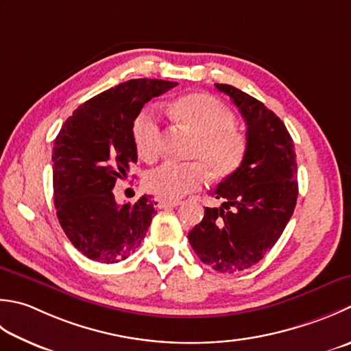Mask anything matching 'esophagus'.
Returning a JSON list of instances; mask_svg holds the SVG:
<instances>
[{
    "mask_svg": "<svg viewBox=\"0 0 351 351\" xmlns=\"http://www.w3.org/2000/svg\"><path fill=\"white\" fill-rule=\"evenodd\" d=\"M181 204V201H167V199H158V207L160 208H170V207H178V205Z\"/></svg>",
    "mask_w": 351,
    "mask_h": 351,
    "instance_id": "obj_1",
    "label": "esophagus"
}]
</instances>
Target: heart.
Returning <instances> with one entry per match:
<instances>
[{"label": "heart", "mask_w": 351, "mask_h": 351, "mask_svg": "<svg viewBox=\"0 0 351 351\" xmlns=\"http://www.w3.org/2000/svg\"><path fill=\"white\" fill-rule=\"evenodd\" d=\"M178 125L195 134L189 156L193 162L164 164L144 178L150 193L175 201L201 189L210 173L215 180L230 176L242 166L248 152V140L234 126L236 117L221 101L204 93L185 94L170 106ZM135 149L144 161L152 162L160 155V121L144 109L132 125Z\"/></svg>", "instance_id": "obj_1"}]
</instances>
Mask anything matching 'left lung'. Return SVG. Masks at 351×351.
Instances as JSON below:
<instances>
[{
  "instance_id": "left-lung-1",
  "label": "left lung",
  "mask_w": 351,
  "mask_h": 351,
  "mask_svg": "<svg viewBox=\"0 0 351 351\" xmlns=\"http://www.w3.org/2000/svg\"><path fill=\"white\" fill-rule=\"evenodd\" d=\"M215 85L242 114L248 152L211 191L223 204L205 208L189 240L202 263L234 274L258 263L283 234L298 196L297 155L285 123L271 109L234 86Z\"/></svg>"
}]
</instances>
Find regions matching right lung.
I'll return each instance as SVG.
<instances>
[{"label": "right lung", "mask_w": 351, "mask_h": 351, "mask_svg": "<svg viewBox=\"0 0 351 351\" xmlns=\"http://www.w3.org/2000/svg\"><path fill=\"white\" fill-rule=\"evenodd\" d=\"M176 82L132 79L80 105L53 147V195L62 230L88 258L119 263L136 248L152 222L156 202L144 195L117 204L112 189L136 162L132 125L144 103Z\"/></svg>", "instance_id": "add662e5"}]
</instances>
